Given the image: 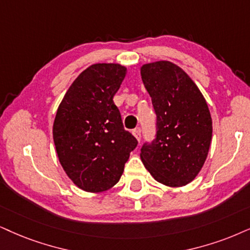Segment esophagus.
I'll return each mask as SVG.
<instances>
[{"label":"esophagus","mask_w":250,"mask_h":250,"mask_svg":"<svg viewBox=\"0 0 250 250\" xmlns=\"http://www.w3.org/2000/svg\"><path fill=\"white\" fill-rule=\"evenodd\" d=\"M132 134H134V136L136 137V140H137L138 142L141 141V137H142V134H141V129L140 128H136L132 130Z\"/></svg>","instance_id":"34e87169"}]
</instances>
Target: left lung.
Instances as JSON below:
<instances>
[{
  "mask_svg": "<svg viewBox=\"0 0 250 250\" xmlns=\"http://www.w3.org/2000/svg\"><path fill=\"white\" fill-rule=\"evenodd\" d=\"M141 75L157 115L156 138L143 144L141 159L158 182L182 187L196 178L208 157L212 137L209 107L174 63H147Z\"/></svg>",
  "mask_w": 250,
  "mask_h": 250,
  "instance_id": "left-lung-1",
  "label": "left lung"
}]
</instances>
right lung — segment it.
I'll return each mask as SVG.
<instances>
[{
	"label": "right lung",
	"instance_id": "obj_1",
	"mask_svg": "<svg viewBox=\"0 0 250 250\" xmlns=\"http://www.w3.org/2000/svg\"><path fill=\"white\" fill-rule=\"evenodd\" d=\"M127 69L97 63L82 72L60 104L53 138L60 163L78 188L100 192L121 178L137 140L113 102Z\"/></svg>",
	"mask_w": 250,
	"mask_h": 250
}]
</instances>
